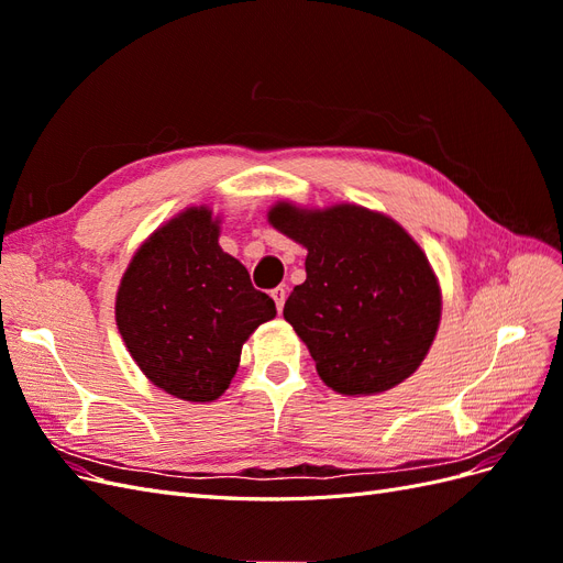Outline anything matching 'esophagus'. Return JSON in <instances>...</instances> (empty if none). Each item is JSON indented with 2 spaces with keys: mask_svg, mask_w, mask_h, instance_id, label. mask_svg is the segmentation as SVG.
Segmentation results:
<instances>
[{
  "mask_svg": "<svg viewBox=\"0 0 563 563\" xmlns=\"http://www.w3.org/2000/svg\"><path fill=\"white\" fill-rule=\"evenodd\" d=\"M272 298H275V302H277V310L282 312V310H284V300H286V288H284V286L272 288Z\"/></svg>",
  "mask_w": 563,
  "mask_h": 563,
  "instance_id": "obj_1",
  "label": "esophagus"
}]
</instances>
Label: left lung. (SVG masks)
<instances>
[{
	"label": "left lung",
	"instance_id": "obj_1",
	"mask_svg": "<svg viewBox=\"0 0 563 563\" xmlns=\"http://www.w3.org/2000/svg\"><path fill=\"white\" fill-rule=\"evenodd\" d=\"M269 223L308 249V279L288 296L284 319L319 378L340 395H376L411 376L434 340L441 296L406 230L352 203L327 211L277 203Z\"/></svg>",
	"mask_w": 563,
	"mask_h": 563
}]
</instances>
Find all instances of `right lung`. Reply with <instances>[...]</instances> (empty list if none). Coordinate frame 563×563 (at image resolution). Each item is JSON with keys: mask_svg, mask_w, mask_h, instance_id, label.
<instances>
[{"mask_svg": "<svg viewBox=\"0 0 563 563\" xmlns=\"http://www.w3.org/2000/svg\"><path fill=\"white\" fill-rule=\"evenodd\" d=\"M275 314V300L218 246V220L203 207L152 234L117 294V327L135 364L185 401L223 395L244 340Z\"/></svg>", "mask_w": 563, "mask_h": 563, "instance_id": "obj_1", "label": "right lung"}]
</instances>
